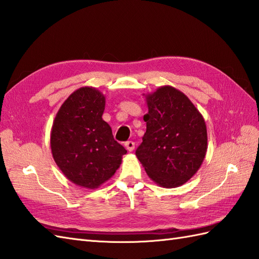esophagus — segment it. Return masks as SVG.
<instances>
[{"instance_id": "1", "label": "esophagus", "mask_w": 259, "mask_h": 259, "mask_svg": "<svg viewBox=\"0 0 259 259\" xmlns=\"http://www.w3.org/2000/svg\"><path fill=\"white\" fill-rule=\"evenodd\" d=\"M124 147H125V149L128 150V151H134V149H135V142L134 141H126L125 144H124Z\"/></svg>"}]
</instances>
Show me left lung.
Masks as SVG:
<instances>
[{
    "instance_id": "8db88e82",
    "label": "left lung",
    "mask_w": 259,
    "mask_h": 259,
    "mask_svg": "<svg viewBox=\"0 0 259 259\" xmlns=\"http://www.w3.org/2000/svg\"><path fill=\"white\" fill-rule=\"evenodd\" d=\"M144 96L147 130L136 156L157 185L179 187L199 170L205 159V119L189 98L171 85L159 87Z\"/></svg>"
}]
</instances>
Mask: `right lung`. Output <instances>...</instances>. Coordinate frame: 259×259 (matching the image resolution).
Segmentation results:
<instances>
[{"label":"right lung","mask_w":259,"mask_h":259,"mask_svg":"<svg viewBox=\"0 0 259 259\" xmlns=\"http://www.w3.org/2000/svg\"><path fill=\"white\" fill-rule=\"evenodd\" d=\"M104 107L101 91L82 87L62 103L51 129L57 166L71 183L88 189H97L111 178L126 153L102 119Z\"/></svg>","instance_id":"obj_1"}]
</instances>
